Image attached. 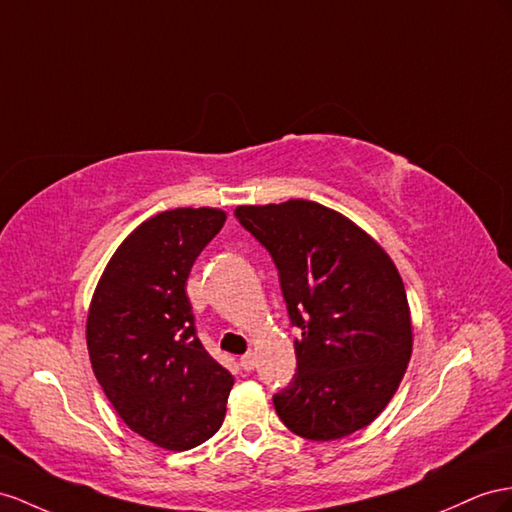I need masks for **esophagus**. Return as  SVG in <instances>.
Returning <instances> with one entry per match:
<instances>
[{
    "label": "esophagus",
    "mask_w": 512,
    "mask_h": 512,
    "mask_svg": "<svg viewBox=\"0 0 512 512\" xmlns=\"http://www.w3.org/2000/svg\"><path fill=\"white\" fill-rule=\"evenodd\" d=\"M240 365H242V370H246V372H251V370H255V365H257V359H255V352H246V355L240 359Z\"/></svg>",
    "instance_id": "1"
}]
</instances>
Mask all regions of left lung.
<instances>
[{
  "instance_id": "8db88e82",
  "label": "left lung",
  "mask_w": 512,
  "mask_h": 512,
  "mask_svg": "<svg viewBox=\"0 0 512 512\" xmlns=\"http://www.w3.org/2000/svg\"><path fill=\"white\" fill-rule=\"evenodd\" d=\"M235 218L279 270L296 374L272 402L298 437L333 441L381 415L413 350L404 283L389 255L335 209L292 199Z\"/></svg>"
}]
</instances>
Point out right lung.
I'll return each mask as SVG.
<instances>
[{
  "instance_id": "1",
  "label": "right lung",
  "mask_w": 512,
  "mask_h": 512,
  "mask_svg": "<svg viewBox=\"0 0 512 512\" xmlns=\"http://www.w3.org/2000/svg\"><path fill=\"white\" fill-rule=\"evenodd\" d=\"M225 220L214 207L144 220L116 248L88 309L86 344L103 393L131 430L173 452L216 435L233 387L196 337L186 294L196 257Z\"/></svg>"
}]
</instances>
